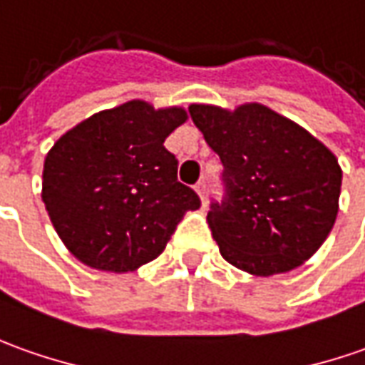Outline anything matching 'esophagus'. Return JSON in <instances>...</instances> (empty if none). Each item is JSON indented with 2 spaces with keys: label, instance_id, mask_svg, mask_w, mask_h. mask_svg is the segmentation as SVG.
Segmentation results:
<instances>
[{
  "label": "esophagus",
  "instance_id": "34e87169",
  "mask_svg": "<svg viewBox=\"0 0 365 365\" xmlns=\"http://www.w3.org/2000/svg\"><path fill=\"white\" fill-rule=\"evenodd\" d=\"M195 193L200 195V200H202V203L205 205V182H197L195 183Z\"/></svg>",
  "mask_w": 365,
  "mask_h": 365
}]
</instances>
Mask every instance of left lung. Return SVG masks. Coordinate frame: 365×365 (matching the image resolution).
I'll return each mask as SVG.
<instances>
[{"label":"left lung","instance_id":"8db88e82","mask_svg":"<svg viewBox=\"0 0 365 365\" xmlns=\"http://www.w3.org/2000/svg\"><path fill=\"white\" fill-rule=\"evenodd\" d=\"M190 115L224 163L227 197L212 203L207 224L225 262L259 277L302 266L336 222L338 158L262 103H192Z\"/></svg>","mask_w":365,"mask_h":365}]
</instances>
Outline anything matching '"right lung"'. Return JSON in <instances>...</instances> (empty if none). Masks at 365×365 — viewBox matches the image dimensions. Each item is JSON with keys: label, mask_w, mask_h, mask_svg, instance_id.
<instances>
[{"label": "right lung", "mask_w": 365, "mask_h": 365, "mask_svg": "<svg viewBox=\"0 0 365 365\" xmlns=\"http://www.w3.org/2000/svg\"><path fill=\"white\" fill-rule=\"evenodd\" d=\"M185 120L183 108L131 99L93 113L47 151L41 200L81 264L133 272L162 254L183 214L200 207L163 145Z\"/></svg>", "instance_id": "obj_1"}]
</instances>
